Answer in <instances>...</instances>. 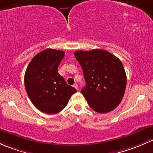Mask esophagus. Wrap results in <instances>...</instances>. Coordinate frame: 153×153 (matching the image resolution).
I'll return each mask as SVG.
<instances>
[{"instance_id": "esophagus-1", "label": "esophagus", "mask_w": 153, "mask_h": 153, "mask_svg": "<svg viewBox=\"0 0 153 153\" xmlns=\"http://www.w3.org/2000/svg\"><path fill=\"white\" fill-rule=\"evenodd\" d=\"M73 86H74V87L75 88V89H78V84H74Z\"/></svg>"}]
</instances>
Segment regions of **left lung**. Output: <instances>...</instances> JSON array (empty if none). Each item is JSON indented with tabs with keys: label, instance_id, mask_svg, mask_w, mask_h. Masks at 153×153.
Returning a JSON list of instances; mask_svg holds the SVG:
<instances>
[{
	"label": "left lung",
	"instance_id": "8db88e82",
	"mask_svg": "<svg viewBox=\"0 0 153 153\" xmlns=\"http://www.w3.org/2000/svg\"><path fill=\"white\" fill-rule=\"evenodd\" d=\"M82 68L86 86L81 92L94 111L106 113L121 103L126 85L121 61L106 50H78L74 53Z\"/></svg>",
	"mask_w": 153,
	"mask_h": 153
}]
</instances>
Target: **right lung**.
I'll return each instance as SVG.
<instances>
[{
  "instance_id": "right-lung-1",
  "label": "right lung",
  "mask_w": 153,
  "mask_h": 153,
  "mask_svg": "<svg viewBox=\"0 0 153 153\" xmlns=\"http://www.w3.org/2000/svg\"><path fill=\"white\" fill-rule=\"evenodd\" d=\"M64 51L47 49L37 54L26 70L24 84L33 105L43 112L56 114L77 92L58 74V68L64 57Z\"/></svg>"
}]
</instances>
